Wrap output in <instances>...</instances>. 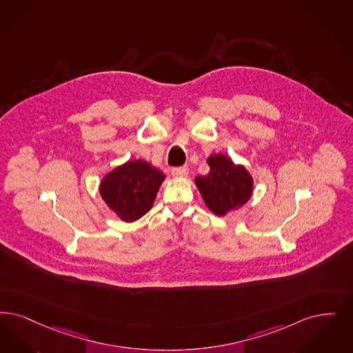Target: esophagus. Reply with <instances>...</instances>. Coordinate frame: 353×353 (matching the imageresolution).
Returning <instances> with one entry per match:
<instances>
[{"label": "esophagus", "instance_id": "34e87169", "mask_svg": "<svg viewBox=\"0 0 353 353\" xmlns=\"http://www.w3.org/2000/svg\"><path fill=\"white\" fill-rule=\"evenodd\" d=\"M188 173H189V168H188L186 165L172 168V174H173L174 177H185V176H188Z\"/></svg>", "mask_w": 353, "mask_h": 353}]
</instances>
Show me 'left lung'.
Listing matches in <instances>:
<instances>
[{
    "label": "left lung",
    "instance_id": "8db88e82",
    "mask_svg": "<svg viewBox=\"0 0 353 353\" xmlns=\"http://www.w3.org/2000/svg\"><path fill=\"white\" fill-rule=\"evenodd\" d=\"M208 164L210 172L194 179L206 206L215 215L225 216L245 205L254 192V179L245 167L223 154L209 156Z\"/></svg>",
    "mask_w": 353,
    "mask_h": 353
}]
</instances>
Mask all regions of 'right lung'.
Here are the masks:
<instances>
[{
	"label": "right lung",
	"instance_id": "right-lung-1",
	"mask_svg": "<svg viewBox=\"0 0 353 353\" xmlns=\"http://www.w3.org/2000/svg\"><path fill=\"white\" fill-rule=\"evenodd\" d=\"M165 174L144 160H130L109 172L99 183L105 203L123 222L150 212Z\"/></svg>",
	"mask_w": 353,
	"mask_h": 353
}]
</instances>
